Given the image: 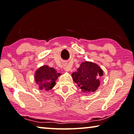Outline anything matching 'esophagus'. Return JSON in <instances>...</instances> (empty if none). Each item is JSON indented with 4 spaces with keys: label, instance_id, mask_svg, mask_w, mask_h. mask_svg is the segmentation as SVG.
<instances>
[{
    "label": "esophagus",
    "instance_id": "1",
    "mask_svg": "<svg viewBox=\"0 0 134 134\" xmlns=\"http://www.w3.org/2000/svg\"><path fill=\"white\" fill-rule=\"evenodd\" d=\"M71 66H69L68 65H66L65 66H64V68H63V69H64L65 71H69L70 69H71Z\"/></svg>",
    "mask_w": 134,
    "mask_h": 134
}]
</instances>
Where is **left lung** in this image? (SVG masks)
Instances as JSON below:
<instances>
[{"instance_id":"left-lung-1","label":"left lung","mask_w":134,"mask_h":134,"mask_svg":"<svg viewBox=\"0 0 134 134\" xmlns=\"http://www.w3.org/2000/svg\"><path fill=\"white\" fill-rule=\"evenodd\" d=\"M103 71L97 64L84 62L80 65L77 71L72 74L73 80L81 90L86 93L95 92L99 86V78L102 76Z\"/></svg>"}]
</instances>
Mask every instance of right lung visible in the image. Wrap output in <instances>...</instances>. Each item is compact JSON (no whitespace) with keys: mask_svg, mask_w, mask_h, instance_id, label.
Segmentation results:
<instances>
[{"mask_svg":"<svg viewBox=\"0 0 134 134\" xmlns=\"http://www.w3.org/2000/svg\"><path fill=\"white\" fill-rule=\"evenodd\" d=\"M60 75L53 68L43 66L36 71L35 79L40 90H49L55 86V80Z\"/></svg>","mask_w":134,"mask_h":134,"instance_id":"obj_1","label":"right lung"}]
</instances>
